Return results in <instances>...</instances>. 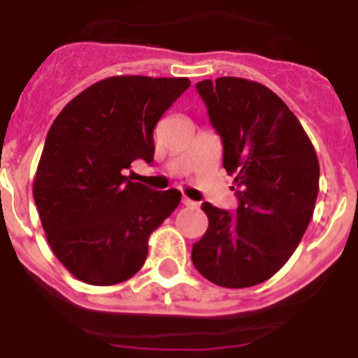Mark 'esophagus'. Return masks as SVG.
Here are the masks:
<instances>
[{
    "label": "esophagus",
    "instance_id": "34e87169",
    "mask_svg": "<svg viewBox=\"0 0 358 358\" xmlns=\"http://www.w3.org/2000/svg\"><path fill=\"white\" fill-rule=\"evenodd\" d=\"M182 203L185 206H189V208H196V206H198V203L192 201V199H189V198H182Z\"/></svg>",
    "mask_w": 358,
    "mask_h": 358
}]
</instances>
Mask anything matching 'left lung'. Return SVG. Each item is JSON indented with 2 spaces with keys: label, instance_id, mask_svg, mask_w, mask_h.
I'll return each instance as SVG.
<instances>
[{
  "label": "left lung",
  "instance_id": "1",
  "mask_svg": "<svg viewBox=\"0 0 358 358\" xmlns=\"http://www.w3.org/2000/svg\"><path fill=\"white\" fill-rule=\"evenodd\" d=\"M196 90L222 139L238 208L203 203L208 229L192 245V263L213 285L249 288L282 268L302 240L318 198V157L296 116L266 86L219 78Z\"/></svg>",
  "mask_w": 358,
  "mask_h": 358
}]
</instances>
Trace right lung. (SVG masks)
<instances>
[{
	"label": "right lung",
	"instance_id": "obj_1",
	"mask_svg": "<svg viewBox=\"0 0 358 358\" xmlns=\"http://www.w3.org/2000/svg\"><path fill=\"white\" fill-rule=\"evenodd\" d=\"M190 86L187 78L115 76L56 116L33 182V199L56 258L76 279L113 286L145 265L148 238L180 205L176 189L125 176L153 162V129Z\"/></svg>",
	"mask_w": 358,
	"mask_h": 358
}]
</instances>
